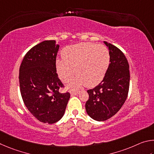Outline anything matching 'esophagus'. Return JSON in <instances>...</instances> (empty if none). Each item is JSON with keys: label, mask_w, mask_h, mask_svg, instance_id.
<instances>
[{"label": "esophagus", "mask_w": 154, "mask_h": 154, "mask_svg": "<svg viewBox=\"0 0 154 154\" xmlns=\"http://www.w3.org/2000/svg\"><path fill=\"white\" fill-rule=\"evenodd\" d=\"M79 93V91H72L70 94H71V96H74V95H76Z\"/></svg>", "instance_id": "34e87169"}]
</instances>
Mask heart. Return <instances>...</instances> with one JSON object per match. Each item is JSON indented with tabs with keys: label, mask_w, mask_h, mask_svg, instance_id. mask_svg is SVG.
Masks as SVG:
<instances>
[{
	"label": "heart",
	"mask_w": 154,
	"mask_h": 154,
	"mask_svg": "<svg viewBox=\"0 0 154 154\" xmlns=\"http://www.w3.org/2000/svg\"><path fill=\"white\" fill-rule=\"evenodd\" d=\"M61 56L63 60H56L57 72L59 79L67 82L74 77L75 70L77 77L72 83L73 87L85 85L95 87L103 79L110 63L108 49L91 42L67 46L62 51Z\"/></svg>",
	"instance_id": "heart-1"
}]
</instances>
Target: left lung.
<instances>
[{
	"instance_id": "left-lung-1",
	"label": "left lung",
	"mask_w": 154,
	"mask_h": 154,
	"mask_svg": "<svg viewBox=\"0 0 154 154\" xmlns=\"http://www.w3.org/2000/svg\"><path fill=\"white\" fill-rule=\"evenodd\" d=\"M109 48L110 63L103 79L93 89L85 107L88 115L97 121H105L119 111L127 98L130 72L125 55L119 48L104 41Z\"/></svg>"
}]
</instances>
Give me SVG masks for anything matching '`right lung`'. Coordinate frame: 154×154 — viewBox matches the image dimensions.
I'll return each mask as SVG.
<instances>
[{"mask_svg": "<svg viewBox=\"0 0 154 154\" xmlns=\"http://www.w3.org/2000/svg\"><path fill=\"white\" fill-rule=\"evenodd\" d=\"M59 48L55 40H45L26 54L20 67V87L23 103L29 112L43 123L61 119L70 97L59 93L63 87L56 69Z\"/></svg>", "mask_w": 154, "mask_h": 154, "instance_id": "obj_1", "label": "right lung"}]
</instances>
